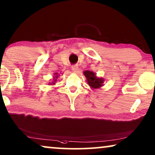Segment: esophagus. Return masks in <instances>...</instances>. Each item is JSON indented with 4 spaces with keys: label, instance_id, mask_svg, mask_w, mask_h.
I'll return each mask as SVG.
<instances>
[{
    "label": "esophagus",
    "instance_id": "34e87169",
    "mask_svg": "<svg viewBox=\"0 0 155 155\" xmlns=\"http://www.w3.org/2000/svg\"><path fill=\"white\" fill-rule=\"evenodd\" d=\"M71 69H72L74 72H77L78 70V66L77 65H73V66L71 67Z\"/></svg>",
    "mask_w": 155,
    "mask_h": 155
}]
</instances>
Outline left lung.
<instances>
[{
  "label": "left lung",
  "instance_id": "8db88e82",
  "mask_svg": "<svg viewBox=\"0 0 155 155\" xmlns=\"http://www.w3.org/2000/svg\"><path fill=\"white\" fill-rule=\"evenodd\" d=\"M84 74L86 78L87 83L88 86L92 89H98L103 86L104 81V78L102 77H97L96 74L91 71H84Z\"/></svg>",
  "mask_w": 155,
  "mask_h": 155
}]
</instances>
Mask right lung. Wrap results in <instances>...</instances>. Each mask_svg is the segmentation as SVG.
Segmentation results:
<instances>
[{"label": "right lung", "mask_w": 155, "mask_h": 155, "mask_svg": "<svg viewBox=\"0 0 155 155\" xmlns=\"http://www.w3.org/2000/svg\"><path fill=\"white\" fill-rule=\"evenodd\" d=\"M59 74L58 73H55L54 74V77L53 78V81H51V83H49V85H55V82L57 81V80H58V78L59 77Z\"/></svg>", "instance_id": "obj_1"}]
</instances>
